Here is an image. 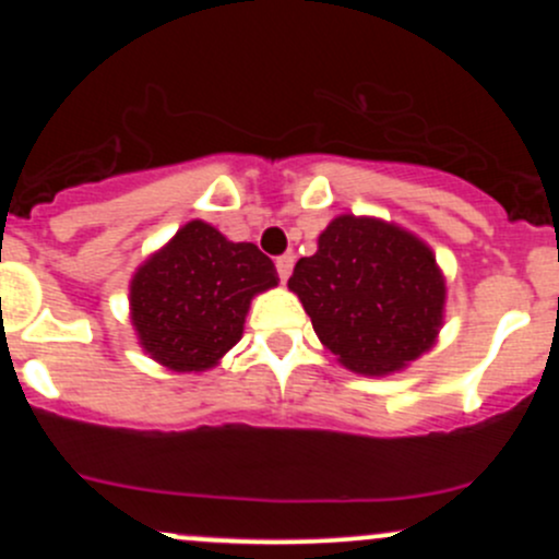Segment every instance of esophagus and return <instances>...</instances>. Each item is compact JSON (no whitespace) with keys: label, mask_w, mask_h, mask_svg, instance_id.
<instances>
[{"label":"esophagus","mask_w":559,"mask_h":559,"mask_svg":"<svg viewBox=\"0 0 559 559\" xmlns=\"http://www.w3.org/2000/svg\"><path fill=\"white\" fill-rule=\"evenodd\" d=\"M275 267H278L281 281H286L292 275V270H295V257H292V253H284V257L275 259Z\"/></svg>","instance_id":"1"}]
</instances>
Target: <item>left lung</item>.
<instances>
[{
  "mask_svg": "<svg viewBox=\"0 0 559 559\" xmlns=\"http://www.w3.org/2000/svg\"><path fill=\"white\" fill-rule=\"evenodd\" d=\"M289 289L321 346L359 376H389L430 352L443 326L447 278L436 253L397 224L343 213L295 264Z\"/></svg>",
  "mask_w": 559,
  "mask_h": 559,
  "instance_id": "1",
  "label": "left lung"
}]
</instances>
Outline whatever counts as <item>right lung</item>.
Masks as SVG:
<instances>
[{
    "label": "right lung",
    "instance_id": "right-lung-1",
    "mask_svg": "<svg viewBox=\"0 0 559 559\" xmlns=\"http://www.w3.org/2000/svg\"><path fill=\"white\" fill-rule=\"evenodd\" d=\"M278 286L253 243H233L202 218L183 224L129 281L140 348L173 373H202L243 337L251 300Z\"/></svg>",
    "mask_w": 559,
    "mask_h": 559
}]
</instances>
